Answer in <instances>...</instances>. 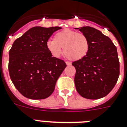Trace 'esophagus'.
Wrapping results in <instances>:
<instances>
[{
	"mask_svg": "<svg viewBox=\"0 0 127 127\" xmlns=\"http://www.w3.org/2000/svg\"><path fill=\"white\" fill-rule=\"evenodd\" d=\"M66 64L67 65H71V62L70 61H66Z\"/></svg>",
	"mask_w": 127,
	"mask_h": 127,
	"instance_id": "34e87169",
	"label": "esophagus"
}]
</instances>
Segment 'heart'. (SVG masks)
Returning <instances> with one entry per match:
<instances>
[{
	"mask_svg": "<svg viewBox=\"0 0 127 127\" xmlns=\"http://www.w3.org/2000/svg\"><path fill=\"white\" fill-rule=\"evenodd\" d=\"M48 50L54 57H58L62 53L72 61H78L88 54L90 42L84 33L71 30H64L54 35V39H50L46 43Z\"/></svg>",
	"mask_w": 127,
	"mask_h": 127,
	"instance_id": "heart-1",
	"label": "heart"
}]
</instances>
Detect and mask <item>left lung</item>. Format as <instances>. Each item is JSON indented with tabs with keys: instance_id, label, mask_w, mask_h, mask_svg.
Segmentation results:
<instances>
[{
	"instance_id": "1",
	"label": "left lung",
	"mask_w": 127,
	"mask_h": 127,
	"mask_svg": "<svg viewBox=\"0 0 127 127\" xmlns=\"http://www.w3.org/2000/svg\"><path fill=\"white\" fill-rule=\"evenodd\" d=\"M79 30L88 37L90 48L85 57L72 63L76 70L75 87L82 97L97 99L108 95L118 81L120 61L117 48L111 39L98 30L84 26Z\"/></svg>"
}]
</instances>
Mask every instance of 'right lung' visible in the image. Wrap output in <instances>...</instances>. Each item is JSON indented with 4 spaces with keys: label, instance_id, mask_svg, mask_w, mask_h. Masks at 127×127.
I'll list each match as a JSON object with an SVG mask.
<instances>
[{
    "label": "right lung",
    "instance_id": "add662e5",
    "mask_svg": "<svg viewBox=\"0 0 127 127\" xmlns=\"http://www.w3.org/2000/svg\"><path fill=\"white\" fill-rule=\"evenodd\" d=\"M55 27L32 28L15 40L9 52V76L18 91L32 99H43L54 91L57 79L66 66L53 57L46 46Z\"/></svg>",
    "mask_w": 127,
    "mask_h": 127
}]
</instances>
